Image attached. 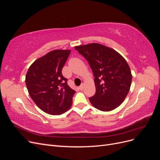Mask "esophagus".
Listing matches in <instances>:
<instances>
[{
  "label": "esophagus",
  "instance_id": "esophagus-1",
  "mask_svg": "<svg viewBox=\"0 0 160 160\" xmlns=\"http://www.w3.org/2000/svg\"><path fill=\"white\" fill-rule=\"evenodd\" d=\"M83 88H84V84L82 83V84L80 85V87H79V89L82 91V90L83 89Z\"/></svg>",
  "mask_w": 160,
  "mask_h": 160
}]
</instances>
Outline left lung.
Segmentation results:
<instances>
[{"instance_id": "8db88e82", "label": "left lung", "mask_w": 160, "mask_h": 160, "mask_svg": "<svg viewBox=\"0 0 160 160\" xmlns=\"http://www.w3.org/2000/svg\"><path fill=\"white\" fill-rule=\"evenodd\" d=\"M89 62L95 77L96 93L89 98L91 105L102 111L117 108L126 98L132 75L125 59L118 52L99 43L76 46Z\"/></svg>"}]
</instances>
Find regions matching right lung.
Returning a JSON list of instances; mask_svg holds the SVG:
<instances>
[{"label": "right lung", "mask_w": 160, "mask_h": 160, "mask_svg": "<svg viewBox=\"0 0 160 160\" xmlns=\"http://www.w3.org/2000/svg\"><path fill=\"white\" fill-rule=\"evenodd\" d=\"M71 50H53L32 62L28 69L25 83L35 103L49 115H61L72 105L75 91L67 85L62 69Z\"/></svg>", "instance_id": "obj_1"}]
</instances>
